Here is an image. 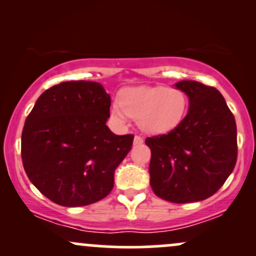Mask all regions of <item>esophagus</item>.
<instances>
[{
  "instance_id": "34e87169",
  "label": "esophagus",
  "mask_w": 256,
  "mask_h": 256,
  "mask_svg": "<svg viewBox=\"0 0 256 256\" xmlns=\"http://www.w3.org/2000/svg\"><path fill=\"white\" fill-rule=\"evenodd\" d=\"M143 143V138L140 136H134V144H142Z\"/></svg>"
}]
</instances>
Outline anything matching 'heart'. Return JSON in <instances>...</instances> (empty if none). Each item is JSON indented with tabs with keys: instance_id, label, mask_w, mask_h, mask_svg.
I'll return each mask as SVG.
<instances>
[{
	"instance_id": "b5f03b06",
	"label": "heart",
	"mask_w": 256,
	"mask_h": 256,
	"mask_svg": "<svg viewBox=\"0 0 256 256\" xmlns=\"http://www.w3.org/2000/svg\"><path fill=\"white\" fill-rule=\"evenodd\" d=\"M186 104V95L177 88H128L120 95V102L112 104L110 116L118 122L131 116L143 131L164 134L182 122Z\"/></svg>"
}]
</instances>
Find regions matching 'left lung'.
<instances>
[{
    "label": "left lung",
    "instance_id": "1",
    "mask_svg": "<svg viewBox=\"0 0 256 256\" xmlns=\"http://www.w3.org/2000/svg\"><path fill=\"white\" fill-rule=\"evenodd\" d=\"M189 98L185 118L168 134L148 137L152 189L173 204H190L214 195L237 161L234 114L216 88L198 82L176 84Z\"/></svg>",
    "mask_w": 256,
    "mask_h": 256
}]
</instances>
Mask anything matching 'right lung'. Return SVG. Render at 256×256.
Wrapping results in <instances>:
<instances>
[{
	"mask_svg": "<svg viewBox=\"0 0 256 256\" xmlns=\"http://www.w3.org/2000/svg\"><path fill=\"white\" fill-rule=\"evenodd\" d=\"M110 98L96 82H64L38 98L25 120L22 158L31 183L54 204L82 207L104 198L134 134L106 125Z\"/></svg>",
	"mask_w": 256,
	"mask_h": 256,
	"instance_id": "add662e5",
	"label": "right lung"
}]
</instances>
